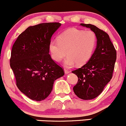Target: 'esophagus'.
I'll use <instances>...</instances> for the list:
<instances>
[{
	"label": "esophagus",
	"mask_w": 126,
	"mask_h": 126,
	"mask_svg": "<svg viewBox=\"0 0 126 126\" xmlns=\"http://www.w3.org/2000/svg\"><path fill=\"white\" fill-rule=\"evenodd\" d=\"M64 73H66V74H67V73H69L70 71H69L68 69H64Z\"/></svg>",
	"instance_id": "1"
}]
</instances>
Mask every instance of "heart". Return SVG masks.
<instances>
[{"instance_id": "heart-1", "label": "heart", "mask_w": 126, "mask_h": 126, "mask_svg": "<svg viewBox=\"0 0 126 126\" xmlns=\"http://www.w3.org/2000/svg\"><path fill=\"white\" fill-rule=\"evenodd\" d=\"M97 44V37L94 31L70 28L62 33L58 40H53L49 50L53 60L60 62L66 56L64 64L67 67L86 64L93 55Z\"/></svg>"}]
</instances>
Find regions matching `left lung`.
Instances as JSON below:
<instances>
[{
	"instance_id": "8db88e82",
	"label": "left lung",
	"mask_w": 126,
	"mask_h": 126,
	"mask_svg": "<svg viewBox=\"0 0 126 126\" xmlns=\"http://www.w3.org/2000/svg\"><path fill=\"white\" fill-rule=\"evenodd\" d=\"M90 28L97 37L96 48L90 60L72 71L78 81L73 89L79 98L89 100L97 97L112 77L117 53L107 33L91 24H80Z\"/></svg>"
}]
</instances>
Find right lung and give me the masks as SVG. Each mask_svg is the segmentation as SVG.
<instances>
[{
  "label": "right lung",
  "instance_id": "add662e5",
  "mask_svg": "<svg viewBox=\"0 0 126 126\" xmlns=\"http://www.w3.org/2000/svg\"><path fill=\"white\" fill-rule=\"evenodd\" d=\"M59 22L42 23L27 28L12 46L10 66L16 86L32 100H44L51 93L55 80L64 75L52 60L49 44Z\"/></svg>",
  "mask_w": 126,
  "mask_h": 126
}]
</instances>
